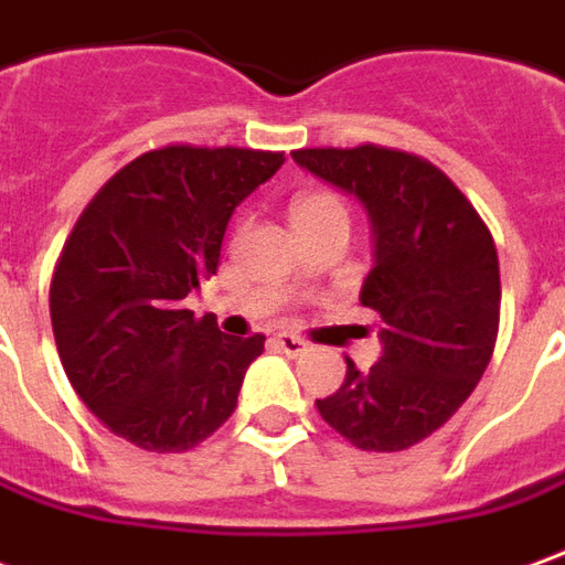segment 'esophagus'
I'll list each match as a JSON object with an SVG mask.
<instances>
[{
    "mask_svg": "<svg viewBox=\"0 0 565 565\" xmlns=\"http://www.w3.org/2000/svg\"><path fill=\"white\" fill-rule=\"evenodd\" d=\"M275 345H278L284 354H290V358H299V354H306V351H309V342L294 337V333H281V337H275Z\"/></svg>",
    "mask_w": 565,
    "mask_h": 565,
    "instance_id": "obj_1",
    "label": "esophagus"
}]
</instances>
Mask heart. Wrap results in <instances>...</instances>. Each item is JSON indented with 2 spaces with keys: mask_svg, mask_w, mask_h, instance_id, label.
<instances>
[{
  "mask_svg": "<svg viewBox=\"0 0 565 565\" xmlns=\"http://www.w3.org/2000/svg\"><path fill=\"white\" fill-rule=\"evenodd\" d=\"M290 214H294V226H309V223H318L327 216H345V207L330 192H309V195H299L294 201Z\"/></svg>",
  "mask_w": 565,
  "mask_h": 565,
  "instance_id": "heart-1",
  "label": "heart"
}]
</instances>
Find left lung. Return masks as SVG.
<instances>
[{"label":"left lung","mask_w":565,"mask_h":565,"mask_svg":"<svg viewBox=\"0 0 565 565\" xmlns=\"http://www.w3.org/2000/svg\"><path fill=\"white\" fill-rule=\"evenodd\" d=\"M294 159L361 201L376 263L361 306L382 318V358L315 401L349 444L397 452L434 434L487 370L502 309L499 254L475 204L431 161L388 146L296 149Z\"/></svg>","instance_id":"left-lung-1"}]
</instances>
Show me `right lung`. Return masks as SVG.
Listing matches in <instances>:
<instances>
[{"label":"right lung","instance_id":"right-lung-1","mask_svg":"<svg viewBox=\"0 0 565 565\" xmlns=\"http://www.w3.org/2000/svg\"><path fill=\"white\" fill-rule=\"evenodd\" d=\"M284 152L164 146L128 161L90 199L51 278V327L76 394L149 452L199 447L238 406L266 337L232 339L186 296L216 275L235 207Z\"/></svg>","mask_w":565,"mask_h":565}]
</instances>
